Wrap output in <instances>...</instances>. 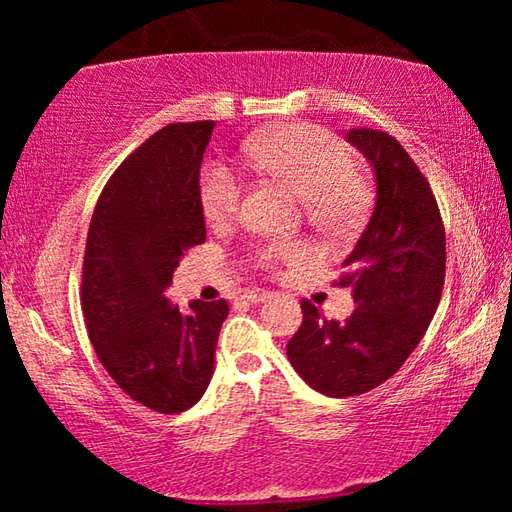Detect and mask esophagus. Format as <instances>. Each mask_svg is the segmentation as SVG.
<instances>
[{"mask_svg":"<svg viewBox=\"0 0 512 512\" xmlns=\"http://www.w3.org/2000/svg\"><path fill=\"white\" fill-rule=\"evenodd\" d=\"M244 298H246L248 302H259V300L266 298V291H262V289H248V291L244 293Z\"/></svg>","mask_w":512,"mask_h":512,"instance_id":"obj_1","label":"esophagus"}]
</instances>
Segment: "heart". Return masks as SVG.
I'll return each mask as SVG.
<instances>
[{
    "instance_id": "heart-1",
    "label": "heart",
    "mask_w": 512,
    "mask_h": 512,
    "mask_svg": "<svg viewBox=\"0 0 512 512\" xmlns=\"http://www.w3.org/2000/svg\"><path fill=\"white\" fill-rule=\"evenodd\" d=\"M244 155L271 176L296 189L309 221L320 230L343 232L357 225L370 203L368 180L354 169V158L339 137L311 124L284 126L246 142ZM244 178L225 162H210L201 176V205L212 223H225L244 201ZM255 259L273 273L305 266L311 250L289 239L259 244Z\"/></svg>"
}]
</instances>
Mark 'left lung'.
Listing matches in <instances>:
<instances>
[{
	"instance_id": "left-lung-1",
	"label": "left lung",
	"mask_w": 512,
	"mask_h": 512,
	"mask_svg": "<svg viewBox=\"0 0 512 512\" xmlns=\"http://www.w3.org/2000/svg\"><path fill=\"white\" fill-rule=\"evenodd\" d=\"M348 142L375 167L377 203L336 287L354 291L350 318H325L302 300L287 343L298 375L329 397L368 393L418 348L445 284V225L429 180L393 135L352 128Z\"/></svg>"
}]
</instances>
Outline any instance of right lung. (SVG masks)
<instances>
[{
    "label": "right lung",
    "instance_id": "add662e5",
    "mask_svg": "<svg viewBox=\"0 0 512 512\" xmlns=\"http://www.w3.org/2000/svg\"><path fill=\"white\" fill-rule=\"evenodd\" d=\"M214 121L169 124L112 173L85 241L81 309L94 352L131 400L180 413L201 400L228 302L164 296L187 250L205 244L201 164Z\"/></svg>",
    "mask_w": 512,
    "mask_h": 512
}]
</instances>
